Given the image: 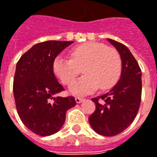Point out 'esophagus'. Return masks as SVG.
I'll return each instance as SVG.
<instances>
[{
  "mask_svg": "<svg viewBox=\"0 0 157 157\" xmlns=\"http://www.w3.org/2000/svg\"><path fill=\"white\" fill-rule=\"evenodd\" d=\"M75 101H76V103H81L83 101V99L80 98V97H75Z\"/></svg>",
  "mask_w": 157,
  "mask_h": 157,
  "instance_id": "esophagus-1",
  "label": "esophagus"
}]
</instances>
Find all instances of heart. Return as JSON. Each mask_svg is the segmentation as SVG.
Returning a JSON list of instances; mask_svg holds the SVG:
<instances>
[{
	"label": "heart",
	"mask_w": 157,
	"mask_h": 157,
	"mask_svg": "<svg viewBox=\"0 0 157 157\" xmlns=\"http://www.w3.org/2000/svg\"><path fill=\"white\" fill-rule=\"evenodd\" d=\"M70 59L57 56L53 61L52 70L64 85H70L80 73L82 78L70 85V92L84 95L95 91L98 87L108 89L118 82L121 74V59L113 48L100 43H85L70 51Z\"/></svg>",
	"instance_id": "obj_1"
}]
</instances>
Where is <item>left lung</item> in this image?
Returning a JSON list of instances; mask_svg holds the SVG:
<instances>
[{
  "label": "left lung",
  "instance_id": "obj_1",
  "mask_svg": "<svg viewBox=\"0 0 157 157\" xmlns=\"http://www.w3.org/2000/svg\"><path fill=\"white\" fill-rule=\"evenodd\" d=\"M107 40L120 55L121 76L109 92L93 98L96 108L88 120L98 134L112 137L125 130L137 116L141 103L142 72L137 60L124 44L111 38Z\"/></svg>",
  "mask_w": 157,
  "mask_h": 157
}]
</instances>
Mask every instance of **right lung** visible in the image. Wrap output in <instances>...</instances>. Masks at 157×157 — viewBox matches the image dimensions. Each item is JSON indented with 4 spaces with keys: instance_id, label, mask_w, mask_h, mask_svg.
<instances>
[{
    "instance_id": "right-lung-1",
    "label": "right lung",
    "mask_w": 157,
    "mask_h": 157,
    "mask_svg": "<svg viewBox=\"0 0 157 157\" xmlns=\"http://www.w3.org/2000/svg\"><path fill=\"white\" fill-rule=\"evenodd\" d=\"M73 42L49 40L33 45L16 64L13 96L21 121L42 137L57 132L67 110L76 105L73 96H55L64 88L52 70L56 56Z\"/></svg>"
}]
</instances>
